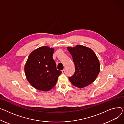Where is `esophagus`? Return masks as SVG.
<instances>
[{
    "instance_id": "34e87169",
    "label": "esophagus",
    "mask_w": 124,
    "mask_h": 124,
    "mask_svg": "<svg viewBox=\"0 0 124 124\" xmlns=\"http://www.w3.org/2000/svg\"><path fill=\"white\" fill-rule=\"evenodd\" d=\"M65 69H63V70H62V74H64V73H65Z\"/></svg>"
}]
</instances>
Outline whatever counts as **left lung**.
<instances>
[{"label":"left lung","mask_w":124,"mask_h":124,"mask_svg":"<svg viewBox=\"0 0 124 124\" xmlns=\"http://www.w3.org/2000/svg\"><path fill=\"white\" fill-rule=\"evenodd\" d=\"M75 65L74 75L69 80L74 85L83 88L95 81L100 71V62L93 51L81 45L67 47Z\"/></svg>","instance_id":"obj_1"}]
</instances>
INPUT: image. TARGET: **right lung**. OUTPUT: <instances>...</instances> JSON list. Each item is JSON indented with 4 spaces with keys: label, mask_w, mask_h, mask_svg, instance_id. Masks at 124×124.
<instances>
[{
    "label": "right lung",
    "mask_w": 124,
    "mask_h": 124,
    "mask_svg": "<svg viewBox=\"0 0 124 124\" xmlns=\"http://www.w3.org/2000/svg\"><path fill=\"white\" fill-rule=\"evenodd\" d=\"M54 52V48L43 46L34 50L28 57L25 74L28 82L38 90L46 92L53 89L62 74L53 59Z\"/></svg>",
    "instance_id": "add662e5"
}]
</instances>
